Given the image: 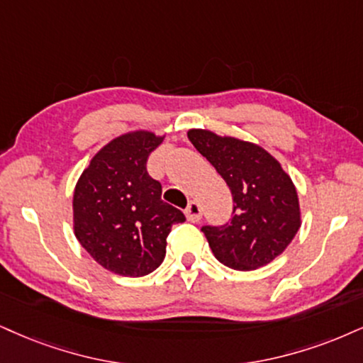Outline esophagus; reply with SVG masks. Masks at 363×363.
Masks as SVG:
<instances>
[{"mask_svg": "<svg viewBox=\"0 0 363 363\" xmlns=\"http://www.w3.org/2000/svg\"><path fill=\"white\" fill-rule=\"evenodd\" d=\"M185 216L190 222H199L200 218H202V207H200V203L195 202V200H191L189 207L185 208Z\"/></svg>", "mask_w": 363, "mask_h": 363, "instance_id": "1", "label": "esophagus"}]
</instances>
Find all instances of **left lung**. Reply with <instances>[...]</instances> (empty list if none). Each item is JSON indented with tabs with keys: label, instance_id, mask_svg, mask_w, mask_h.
<instances>
[{
	"label": "left lung",
	"instance_id": "left-lung-1",
	"mask_svg": "<svg viewBox=\"0 0 363 363\" xmlns=\"http://www.w3.org/2000/svg\"><path fill=\"white\" fill-rule=\"evenodd\" d=\"M189 140L229 185L234 210L223 225H203L213 256L237 271L266 266L291 244L301 225L298 194L279 161L261 146L207 129Z\"/></svg>",
	"mask_w": 363,
	"mask_h": 363
}]
</instances>
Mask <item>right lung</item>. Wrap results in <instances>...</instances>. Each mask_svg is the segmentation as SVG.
Returning a JSON list of instances; mask_svg holds the SVG:
<instances>
[{"mask_svg":"<svg viewBox=\"0 0 363 363\" xmlns=\"http://www.w3.org/2000/svg\"><path fill=\"white\" fill-rule=\"evenodd\" d=\"M163 138L123 134L102 147L74 191V230L91 256L119 276L153 272L167 254V237L185 222L182 210L161 200V183L146 169Z\"/></svg>","mask_w":363,"mask_h":363,"instance_id":"add662e5","label":"right lung"}]
</instances>
